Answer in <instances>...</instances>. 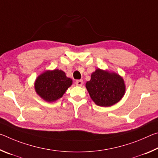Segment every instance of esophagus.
Returning <instances> with one entry per match:
<instances>
[{
    "label": "esophagus",
    "instance_id": "esophagus-1",
    "mask_svg": "<svg viewBox=\"0 0 158 158\" xmlns=\"http://www.w3.org/2000/svg\"><path fill=\"white\" fill-rule=\"evenodd\" d=\"M75 84L77 85H79V86H81L83 85V81L82 80H77L75 81Z\"/></svg>",
    "mask_w": 158,
    "mask_h": 158
}]
</instances>
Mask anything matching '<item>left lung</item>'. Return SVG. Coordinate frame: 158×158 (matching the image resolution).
I'll use <instances>...</instances> for the list:
<instances>
[{
  "mask_svg": "<svg viewBox=\"0 0 158 158\" xmlns=\"http://www.w3.org/2000/svg\"><path fill=\"white\" fill-rule=\"evenodd\" d=\"M85 87L92 100L101 106H110L121 100L125 94L124 81L118 74L97 69Z\"/></svg>",
  "mask_w": 158,
  "mask_h": 158,
  "instance_id": "8db88e82",
  "label": "left lung"
}]
</instances>
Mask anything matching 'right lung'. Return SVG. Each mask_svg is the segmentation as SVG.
I'll use <instances>...</instances> for the list:
<instances>
[{
    "label": "right lung",
    "instance_id": "right-lung-1",
    "mask_svg": "<svg viewBox=\"0 0 158 158\" xmlns=\"http://www.w3.org/2000/svg\"><path fill=\"white\" fill-rule=\"evenodd\" d=\"M73 81L59 69L47 71L37 77L35 88L37 94L47 102H53L62 97Z\"/></svg>",
    "mask_w": 158,
    "mask_h": 158
}]
</instances>
